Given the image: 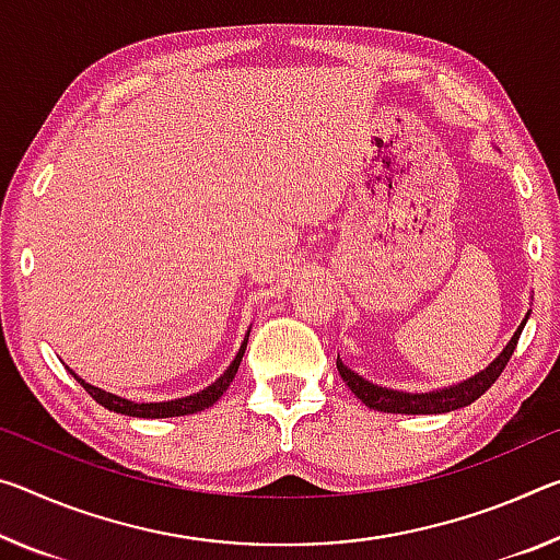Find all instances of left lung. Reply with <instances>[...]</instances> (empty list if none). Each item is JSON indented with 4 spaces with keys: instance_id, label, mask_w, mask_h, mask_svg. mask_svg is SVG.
Wrapping results in <instances>:
<instances>
[{
    "instance_id": "8db88e82",
    "label": "left lung",
    "mask_w": 560,
    "mask_h": 560,
    "mask_svg": "<svg viewBox=\"0 0 560 560\" xmlns=\"http://www.w3.org/2000/svg\"><path fill=\"white\" fill-rule=\"evenodd\" d=\"M528 322V314L523 318L521 326L516 328V334L511 336V341L505 343V349L495 357L483 371H478L476 376L460 381V384L446 386V388H436V392L429 394H406V392H394V388L371 384V381L361 378L359 374H353L349 366H343L341 359H336V369H339L341 378L346 381V386L357 394L363 404L374 411H384V413H448L456 411V408H464L468 404H474L478 396H483L488 388L493 386V381L501 376V371L505 369V363L516 351V343L521 339L523 326Z\"/></svg>"
}]
</instances>
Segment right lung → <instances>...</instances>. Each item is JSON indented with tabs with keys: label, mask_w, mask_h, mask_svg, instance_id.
Returning <instances> with one entry per match:
<instances>
[{
	"label": "right lung",
	"mask_w": 560,
	"mask_h": 560,
	"mask_svg": "<svg viewBox=\"0 0 560 560\" xmlns=\"http://www.w3.org/2000/svg\"><path fill=\"white\" fill-rule=\"evenodd\" d=\"M246 341H248V334L242 343V349L234 357V361L229 363V369L221 374L214 384L203 388V392H197L191 396H184V398H174V401H156V404H137V401H129V398H121L117 394H109V392H102V388H96L92 384H86L84 378H79L72 369H69V374H72L79 384L86 388V394L94 398L96 404H102L104 408H109L114 413H124V416H137V419H172V416H189V413H197L203 411V408L214 406L221 394L226 392L229 384H232L236 371H238V363L244 359V351H246Z\"/></svg>",
	"instance_id": "add662e5"
}]
</instances>
